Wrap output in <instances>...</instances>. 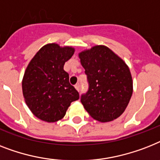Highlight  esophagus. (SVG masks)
I'll use <instances>...</instances> for the list:
<instances>
[{
	"instance_id": "obj_1",
	"label": "esophagus",
	"mask_w": 160,
	"mask_h": 160,
	"mask_svg": "<svg viewBox=\"0 0 160 160\" xmlns=\"http://www.w3.org/2000/svg\"><path fill=\"white\" fill-rule=\"evenodd\" d=\"M75 87H76V89H77L78 91H80V84H79V83H77V84L75 85Z\"/></svg>"
}]
</instances>
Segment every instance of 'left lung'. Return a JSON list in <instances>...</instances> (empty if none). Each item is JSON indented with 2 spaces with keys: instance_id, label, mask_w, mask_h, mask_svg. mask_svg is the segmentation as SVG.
Wrapping results in <instances>:
<instances>
[{
  "instance_id": "left-lung-1",
  "label": "left lung",
  "mask_w": 160,
  "mask_h": 160,
  "mask_svg": "<svg viewBox=\"0 0 160 160\" xmlns=\"http://www.w3.org/2000/svg\"><path fill=\"white\" fill-rule=\"evenodd\" d=\"M89 88L80 102L89 114L102 122L123 113L132 94V75L125 62L105 46L79 54Z\"/></svg>"
}]
</instances>
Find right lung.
Here are the masks:
<instances>
[{"label":"right lung","mask_w":160,"mask_h":160,"mask_svg":"<svg viewBox=\"0 0 160 160\" xmlns=\"http://www.w3.org/2000/svg\"><path fill=\"white\" fill-rule=\"evenodd\" d=\"M74 48L47 44L26 68L22 82L23 94L28 108L38 118L48 122L62 119L71 103L80 98L69 82L65 62L73 56Z\"/></svg>","instance_id":"obj_1"}]
</instances>
